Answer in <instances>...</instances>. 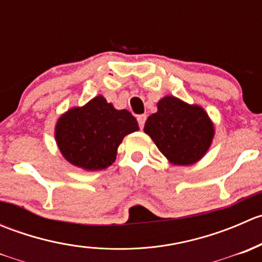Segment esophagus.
<instances>
[{"mask_svg": "<svg viewBox=\"0 0 262 262\" xmlns=\"http://www.w3.org/2000/svg\"><path fill=\"white\" fill-rule=\"evenodd\" d=\"M137 120H138L139 128L142 129L144 126V123H146V120H147V115H144V114L138 115V116H137Z\"/></svg>", "mask_w": 262, "mask_h": 262, "instance_id": "34e87169", "label": "esophagus"}]
</instances>
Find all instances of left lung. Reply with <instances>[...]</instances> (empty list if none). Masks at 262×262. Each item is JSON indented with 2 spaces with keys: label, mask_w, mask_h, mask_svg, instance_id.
Returning <instances> with one entry per match:
<instances>
[{
  "label": "left lung",
  "mask_w": 262,
  "mask_h": 262,
  "mask_svg": "<svg viewBox=\"0 0 262 262\" xmlns=\"http://www.w3.org/2000/svg\"><path fill=\"white\" fill-rule=\"evenodd\" d=\"M157 106V113L147 119L144 132L160 152L175 165L187 166L199 161L214 136L207 113L173 96L162 99Z\"/></svg>",
  "instance_id": "left-lung-1"
}]
</instances>
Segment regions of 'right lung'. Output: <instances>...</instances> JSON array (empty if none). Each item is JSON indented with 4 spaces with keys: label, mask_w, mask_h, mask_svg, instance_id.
I'll return each mask as SVG.
<instances>
[{
    "label": "right lung",
    "mask_w": 262,
    "mask_h": 262,
    "mask_svg": "<svg viewBox=\"0 0 262 262\" xmlns=\"http://www.w3.org/2000/svg\"><path fill=\"white\" fill-rule=\"evenodd\" d=\"M136 118L116 110L102 96L62 115L55 126L60 152L72 165L84 170H102L115 161L116 149L126 134L138 130Z\"/></svg>",
    "instance_id": "obj_1"
}]
</instances>
